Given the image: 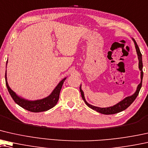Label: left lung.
Listing matches in <instances>:
<instances>
[{"mask_svg": "<svg viewBox=\"0 0 148 148\" xmlns=\"http://www.w3.org/2000/svg\"><path fill=\"white\" fill-rule=\"evenodd\" d=\"M132 40H134V44H135V47H136V50L137 52V55H138V61H139V69H140V71H141V82L140 84L138 85V87H137V89H136V92H135V93L133 94L132 95L128 96V97H126L125 98H124L123 100H121V101L117 103V104L114 105L113 106L108 107V108H99V107L92 106V105L89 104L87 102V101L85 98L84 93H83V90H82V89H81V85L79 89H80L82 99H83V101H84L85 104H86L87 106L89 107V108H91L92 110H95L96 111H97V112L102 113V114H105V115L115 114V113L121 112V111L126 110V109H127L128 107H129L130 105H131L132 103L134 101V100L136 99L137 96L138 95L139 92H140L141 87H142V79H143V75L142 55L140 52V49H139L138 45L136 43V40H135L134 38H132Z\"/></svg>", "mask_w": 148, "mask_h": 148, "instance_id": "8db88e82", "label": "left lung"}]
</instances>
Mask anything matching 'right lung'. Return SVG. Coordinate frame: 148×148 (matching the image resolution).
I'll list each match as a JSON object with an SVG mask.
<instances>
[{
    "mask_svg": "<svg viewBox=\"0 0 148 148\" xmlns=\"http://www.w3.org/2000/svg\"><path fill=\"white\" fill-rule=\"evenodd\" d=\"M7 63L8 61H6V65H7ZM66 78L67 77L64 78L60 81L58 85L55 87V88L53 90L51 93L47 97L40 99L28 100L18 95L15 92L10 89V87L8 84L7 77H6V70L5 73L6 87H7L8 91L9 92L10 96H11L12 99L14 101V102L16 104H18L19 106H21V108H24L25 110L35 113L47 111L56 106V104L59 101L60 91H61L62 86H63V84Z\"/></svg>",
    "mask_w": 148,
    "mask_h": 148,
    "instance_id": "1",
    "label": "right lung"
}]
</instances>
